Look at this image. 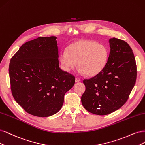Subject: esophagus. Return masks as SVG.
Wrapping results in <instances>:
<instances>
[{
	"mask_svg": "<svg viewBox=\"0 0 145 145\" xmlns=\"http://www.w3.org/2000/svg\"><path fill=\"white\" fill-rule=\"evenodd\" d=\"M80 81H81V79H80V78H75V82H78Z\"/></svg>",
	"mask_w": 145,
	"mask_h": 145,
	"instance_id": "34e87169",
	"label": "esophagus"
}]
</instances>
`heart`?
<instances>
[{
	"instance_id": "1",
	"label": "heart",
	"mask_w": 145,
	"mask_h": 145,
	"mask_svg": "<svg viewBox=\"0 0 145 145\" xmlns=\"http://www.w3.org/2000/svg\"><path fill=\"white\" fill-rule=\"evenodd\" d=\"M109 56V50L105 45L82 39L70 45L67 51H61L59 60L64 71H71L76 67L78 63L80 73L94 76L104 69Z\"/></svg>"
}]
</instances>
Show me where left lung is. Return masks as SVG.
Instances as JSON below:
<instances>
[{
	"instance_id": "left-lung-1",
	"label": "left lung",
	"mask_w": 145,
	"mask_h": 145,
	"mask_svg": "<svg viewBox=\"0 0 145 145\" xmlns=\"http://www.w3.org/2000/svg\"><path fill=\"white\" fill-rule=\"evenodd\" d=\"M108 63L97 75L84 79L85 91L81 97L84 108L91 113L105 115L124 105L135 86L137 68L131 47L125 41L109 40Z\"/></svg>"
}]
</instances>
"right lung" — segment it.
I'll use <instances>...</instances> for the list:
<instances>
[{
	"instance_id": "1",
	"label": "right lung",
	"mask_w": 145,
	"mask_h": 145,
	"mask_svg": "<svg viewBox=\"0 0 145 145\" xmlns=\"http://www.w3.org/2000/svg\"><path fill=\"white\" fill-rule=\"evenodd\" d=\"M57 37L27 42L10 59L9 73L13 97L27 113L39 117L56 114L64 96L75 82L59 67Z\"/></svg>"
}]
</instances>
